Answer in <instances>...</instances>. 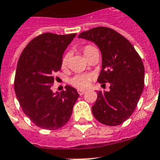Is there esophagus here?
I'll list each match as a JSON object with an SVG mask.
<instances>
[{
  "instance_id": "1",
  "label": "esophagus",
  "mask_w": 160,
  "mask_h": 160,
  "mask_svg": "<svg viewBox=\"0 0 160 160\" xmlns=\"http://www.w3.org/2000/svg\"><path fill=\"white\" fill-rule=\"evenodd\" d=\"M77 92H78V93H79V94H80V95H83L84 93V92H85V90H83V89H78Z\"/></svg>"
}]
</instances>
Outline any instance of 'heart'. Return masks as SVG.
Listing matches in <instances>:
<instances>
[{"label": "heart", "mask_w": 160, "mask_h": 160, "mask_svg": "<svg viewBox=\"0 0 160 160\" xmlns=\"http://www.w3.org/2000/svg\"><path fill=\"white\" fill-rule=\"evenodd\" d=\"M95 49H96V47H94L93 45H88L84 47L83 52H84V55H86L90 51ZM68 58H69V53H66L63 56V58H62V68H65L66 66L68 65ZM92 76L90 75V74H77V75L74 76L72 78H71L70 83L74 87H76V88H84L88 86V84H89L90 81L92 80Z\"/></svg>", "instance_id": "heart-1"}]
</instances>
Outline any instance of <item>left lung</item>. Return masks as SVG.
I'll return each instance as SVG.
<instances>
[{"label":"left lung","instance_id":"1","mask_svg":"<svg viewBox=\"0 0 160 160\" xmlns=\"http://www.w3.org/2000/svg\"><path fill=\"white\" fill-rule=\"evenodd\" d=\"M78 37L98 46L102 64L98 81L111 84L108 92H98L92 114L105 125H119L132 115L143 91L145 68L142 58L132 44L111 28L98 27L81 32Z\"/></svg>","mask_w":160,"mask_h":160}]
</instances>
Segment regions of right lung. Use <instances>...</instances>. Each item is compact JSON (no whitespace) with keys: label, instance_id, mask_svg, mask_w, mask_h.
Wrapping results in <instances>:
<instances>
[{"label":"right lung","instance_id":"add662e5","mask_svg":"<svg viewBox=\"0 0 160 160\" xmlns=\"http://www.w3.org/2000/svg\"><path fill=\"white\" fill-rule=\"evenodd\" d=\"M76 36L43 33L28 43L18 59L14 78L16 97L25 115L44 129L65 125L80 96L69 85L60 93L51 89L53 74L61 69L63 52Z\"/></svg>","mask_w":160,"mask_h":160}]
</instances>
